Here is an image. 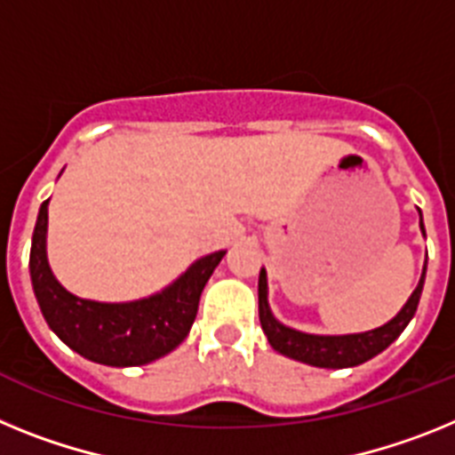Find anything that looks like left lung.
I'll return each instance as SVG.
<instances>
[{
    "label": "left lung",
    "mask_w": 455,
    "mask_h": 455,
    "mask_svg": "<svg viewBox=\"0 0 455 455\" xmlns=\"http://www.w3.org/2000/svg\"><path fill=\"white\" fill-rule=\"evenodd\" d=\"M421 231H424V222H421ZM426 235V231H424ZM426 279V266L424 275L419 279L414 293L405 302L398 315L387 325L378 327V330L362 331V334H346V337H315V334H304V331H295L291 327L282 325L275 321V315L270 314L267 307V279L266 270H260L259 276V318L260 327L266 331L267 341L275 347L276 353L293 357L298 362L311 366H321V369H347V366L364 364L366 359L375 357L382 353L385 347L392 346L401 331L408 327L412 321L414 311H417L419 298L424 291Z\"/></svg>",
    "instance_id": "left-lung-1"
}]
</instances>
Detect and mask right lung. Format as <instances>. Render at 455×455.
<instances>
[{"mask_svg": "<svg viewBox=\"0 0 455 455\" xmlns=\"http://www.w3.org/2000/svg\"><path fill=\"white\" fill-rule=\"evenodd\" d=\"M47 201L31 238L29 272L47 325L82 357L108 366H141L172 353L188 337L199 298L224 251L204 256L167 291L140 302L105 304L75 298L54 279L45 256Z\"/></svg>", "mask_w": 455, "mask_h": 455, "instance_id": "1", "label": "right lung"}]
</instances>
